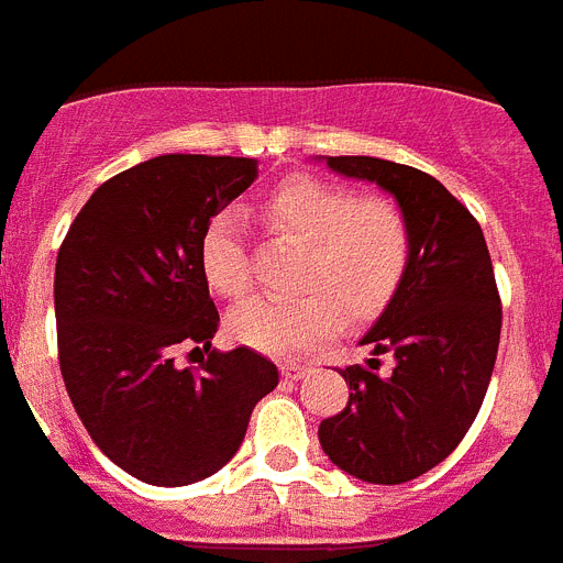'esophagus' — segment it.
Wrapping results in <instances>:
<instances>
[{"mask_svg": "<svg viewBox=\"0 0 563 563\" xmlns=\"http://www.w3.org/2000/svg\"><path fill=\"white\" fill-rule=\"evenodd\" d=\"M309 369H312V367H309V364H300V361H286V364H280V373L286 378H291V382L303 378Z\"/></svg>", "mask_w": 563, "mask_h": 563, "instance_id": "esophagus-1", "label": "esophagus"}]
</instances>
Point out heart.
I'll list each match as a JSON object with an SVG mask.
<instances>
[{
  "mask_svg": "<svg viewBox=\"0 0 563 563\" xmlns=\"http://www.w3.org/2000/svg\"><path fill=\"white\" fill-rule=\"evenodd\" d=\"M272 234L303 245L295 300L254 297L228 314V332L272 355L306 353L335 335L341 306L367 318L399 289L408 272L413 234L405 210L390 199H361L350 187L318 178H289L260 208ZM199 263L208 286L228 300L251 289V263L242 222L219 213L205 228Z\"/></svg>",
  "mask_w": 563,
  "mask_h": 563,
  "instance_id": "obj_1",
  "label": "heart"
}]
</instances>
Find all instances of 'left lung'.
Here are the masks:
<instances>
[{
  "label": "left lung",
  "instance_id": "8db88e82",
  "mask_svg": "<svg viewBox=\"0 0 563 563\" xmlns=\"http://www.w3.org/2000/svg\"><path fill=\"white\" fill-rule=\"evenodd\" d=\"M329 170L376 181L410 222L413 251L390 303L361 344L382 361L346 367L350 401L318 428L323 454L364 483L399 486L454 451L486 399L500 295L486 236L463 202L428 173L369 155H327Z\"/></svg>",
  "mask_w": 563,
  "mask_h": 563
}]
</instances>
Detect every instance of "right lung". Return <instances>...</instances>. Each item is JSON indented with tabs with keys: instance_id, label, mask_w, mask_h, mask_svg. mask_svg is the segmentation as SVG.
Here are the masks:
<instances>
[{
	"instance_id": "add662e5",
	"label": "right lung",
	"mask_w": 563,
	"mask_h": 563,
	"mask_svg": "<svg viewBox=\"0 0 563 563\" xmlns=\"http://www.w3.org/2000/svg\"><path fill=\"white\" fill-rule=\"evenodd\" d=\"M257 178L254 158L158 155L91 194L54 272L59 373L103 454L150 486H190L240 451L277 367L249 346L210 350L219 312L199 242ZM178 343L206 346L178 371Z\"/></svg>"
}]
</instances>
